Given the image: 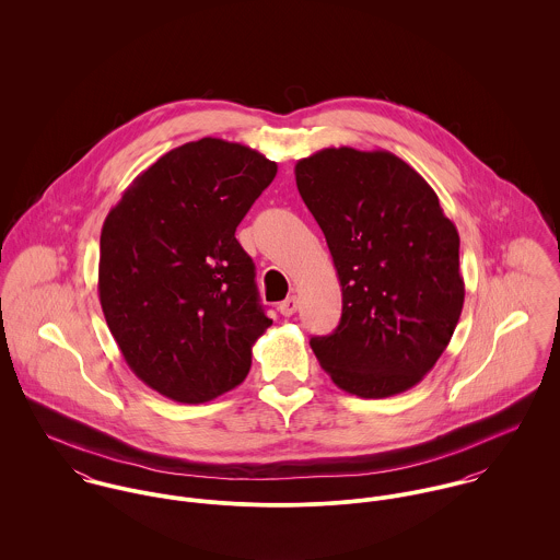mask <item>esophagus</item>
<instances>
[{
	"mask_svg": "<svg viewBox=\"0 0 560 560\" xmlns=\"http://www.w3.org/2000/svg\"><path fill=\"white\" fill-rule=\"evenodd\" d=\"M300 308V300L295 298V295H291V298H287L282 304H280V315L282 317H291V315H295V311Z\"/></svg>",
	"mask_w": 560,
	"mask_h": 560,
	"instance_id": "esophagus-1",
	"label": "esophagus"
}]
</instances>
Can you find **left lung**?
Listing matches in <instances>:
<instances>
[{
  "label": "left lung",
  "instance_id": "1",
  "mask_svg": "<svg viewBox=\"0 0 560 560\" xmlns=\"http://www.w3.org/2000/svg\"><path fill=\"white\" fill-rule=\"evenodd\" d=\"M342 291L334 334L311 340L331 382L362 399L413 388L462 317L459 233L438 194L388 151L323 149L295 163Z\"/></svg>",
  "mask_w": 560,
  "mask_h": 560
}]
</instances>
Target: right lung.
<instances>
[{
    "label": "right lung",
    "mask_w": 560,
    "mask_h": 560,
    "mask_svg": "<svg viewBox=\"0 0 560 560\" xmlns=\"http://www.w3.org/2000/svg\"><path fill=\"white\" fill-rule=\"evenodd\" d=\"M276 161L202 138L147 167L101 231L98 300L129 369L176 402L237 388L271 319L235 231Z\"/></svg>",
    "instance_id": "obj_1"
}]
</instances>
